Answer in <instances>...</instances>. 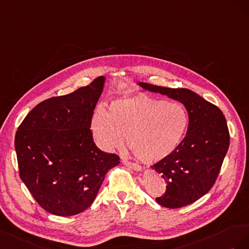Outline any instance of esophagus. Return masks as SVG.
Here are the masks:
<instances>
[{
  "instance_id": "1",
  "label": "esophagus",
  "mask_w": 249,
  "mask_h": 249,
  "mask_svg": "<svg viewBox=\"0 0 249 249\" xmlns=\"http://www.w3.org/2000/svg\"><path fill=\"white\" fill-rule=\"evenodd\" d=\"M123 164H124L126 167H128V168H130V169L134 170V171L141 172L142 170H143V169H142V167H141V166H139V165H137V164H133V162H130V161L126 160H123Z\"/></svg>"
}]
</instances>
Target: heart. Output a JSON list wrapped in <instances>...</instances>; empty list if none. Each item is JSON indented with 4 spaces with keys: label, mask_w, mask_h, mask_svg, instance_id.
I'll return each instance as SVG.
<instances>
[{
    "label": "heart",
    "mask_w": 249,
    "mask_h": 249,
    "mask_svg": "<svg viewBox=\"0 0 249 249\" xmlns=\"http://www.w3.org/2000/svg\"><path fill=\"white\" fill-rule=\"evenodd\" d=\"M189 117L177 102L141 95L113 100L107 112L98 109L90 129L99 148L112 152L124 144L137 158L154 164L171 155L187 132Z\"/></svg>",
    "instance_id": "1"
}]
</instances>
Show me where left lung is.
<instances>
[{
  "label": "left lung",
  "mask_w": 249,
  "mask_h": 249,
  "mask_svg": "<svg viewBox=\"0 0 249 249\" xmlns=\"http://www.w3.org/2000/svg\"><path fill=\"white\" fill-rule=\"evenodd\" d=\"M146 90L180 102L189 115L186 137L179 147L150 168L167 182L156 202L169 209L195 202L214 186L230 146V133L222 111L188 89H170L144 82Z\"/></svg>",
  "instance_id": "8db88e82"
}]
</instances>
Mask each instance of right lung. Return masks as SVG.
Masks as SVG:
<instances>
[{
	"label": "right lung",
	"instance_id": "add662e5",
	"mask_svg": "<svg viewBox=\"0 0 249 249\" xmlns=\"http://www.w3.org/2000/svg\"><path fill=\"white\" fill-rule=\"evenodd\" d=\"M106 78L69 95L40 102L18 128L14 146L19 177L42 209L73 216L94 202L108 170L120 164L101 151L90 122Z\"/></svg>",
	"mask_w": 249,
	"mask_h": 249
}]
</instances>
